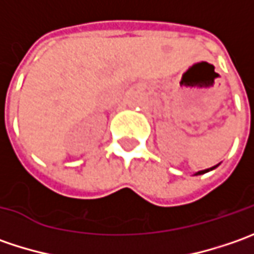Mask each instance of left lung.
Wrapping results in <instances>:
<instances>
[{
  "instance_id": "8db88e82",
  "label": "left lung",
  "mask_w": 254,
  "mask_h": 254,
  "mask_svg": "<svg viewBox=\"0 0 254 254\" xmlns=\"http://www.w3.org/2000/svg\"><path fill=\"white\" fill-rule=\"evenodd\" d=\"M216 167H218V165H215V167H212V168H208V170L199 171V172H196V174H195V175H200V174H205V172H208V171H210V170H215V168H216Z\"/></svg>"
}]
</instances>
